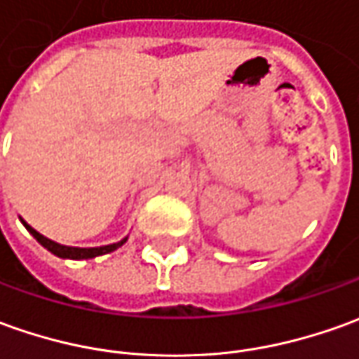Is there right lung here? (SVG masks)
Listing matches in <instances>:
<instances>
[{"label":"right lung","instance_id":"obj_1","mask_svg":"<svg viewBox=\"0 0 359 359\" xmlns=\"http://www.w3.org/2000/svg\"><path fill=\"white\" fill-rule=\"evenodd\" d=\"M23 226H25L27 230H29V233H31L43 248H46L50 253H55L58 257H65V259H92V257H97V255H104V253H109V251H116L119 245H123V243L128 241V238H126V240L118 241V243L102 245V248H68V245H60L57 241H50L48 238H45V236H41L39 231L33 230V228H31L29 224H25V222H23Z\"/></svg>","mask_w":359,"mask_h":359}]
</instances>
